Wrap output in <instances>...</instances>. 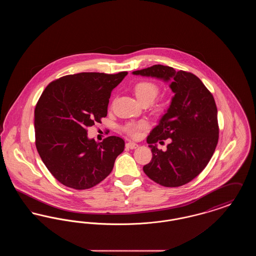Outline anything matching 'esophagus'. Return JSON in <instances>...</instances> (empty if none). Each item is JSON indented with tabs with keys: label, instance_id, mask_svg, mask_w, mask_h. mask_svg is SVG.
I'll use <instances>...</instances> for the list:
<instances>
[{
	"label": "esophagus",
	"instance_id": "34e87169",
	"mask_svg": "<svg viewBox=\"0 0 256 256\" xmlns=\"http://www.w3.org/2000/svg\"><path fill=\"white\" fill-rule=\"evenodd\" d=\"M126 148H130V150H134V148H138V144H136V143H134V142H128V143L126 144Z\"/></svg>",
	"mask_w": 256,
	"mask_h": 256
}]
</instances>
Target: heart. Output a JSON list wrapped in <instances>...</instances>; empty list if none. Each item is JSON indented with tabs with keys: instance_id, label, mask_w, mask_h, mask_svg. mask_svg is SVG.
Here are the masks:
<instances>
[{
	"instance_id": "obj_1",
	"label": "heart",
	"mask_w": 256,
	"mask_h": 256,
	"mask_svg": "<svg viewBox=\"0 0 256 256\" xmlns=\"http://www.w3.org/2000/svg\"><path fill=\"white\" fill-rule=\"evenodd\" d=\"M134 94L141 104H150L152 102L160 92V87L158 84L152 80H141L134 86ZM166 108V104L162 102L156 104V110L163 111ZM148 126V122L145 121L139 122H126L122 130L130 137H138L140 132Z\"/></svg>"
}]
</instances>
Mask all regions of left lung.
<instances>
[{
	"mask_svg": "<svg viewBox=\"0 0 256 256\" xmlns=\"http://www.w3.org/2000/svg\"><path fill=\"white\" fill-rule=\"evenodd\" d=\"M134 74L170 80L174 93L170 108L146 138L152 158L143 167L146 176L165 187H178L193 180L206 167L219 140L217 106L213 95L194 74L154 65ZM168 138V150L155 143Z\"/></svg>",
	"mask_w": 256,
	"mask_h": 256,
	"instance_id": "left-lung-1",
	"label": "left lung"
}]
</instances>
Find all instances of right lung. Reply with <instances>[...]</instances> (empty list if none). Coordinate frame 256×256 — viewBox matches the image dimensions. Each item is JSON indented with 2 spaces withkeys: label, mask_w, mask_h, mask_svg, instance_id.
<instances>
[{
  "label": "right lung",
  "mask_w": 256,
  "mask_h": 256,
  "mask_svg": "<svg viewBox=\"0 0 256 256\" xmlns=\"http://www.w3.org/2000/svg\"><path fill=\"white\" fill-rule=\"evenodd\" d=\"M128 72L78 73L61 76L45 88L34 110L37 152L54 178L64 186L86 190L113 169L124 141L108 136L98 143L87 128L108 115L111 91Z\"/></svg>",
  "instance_id": "obj_1"
}]
</instances>
